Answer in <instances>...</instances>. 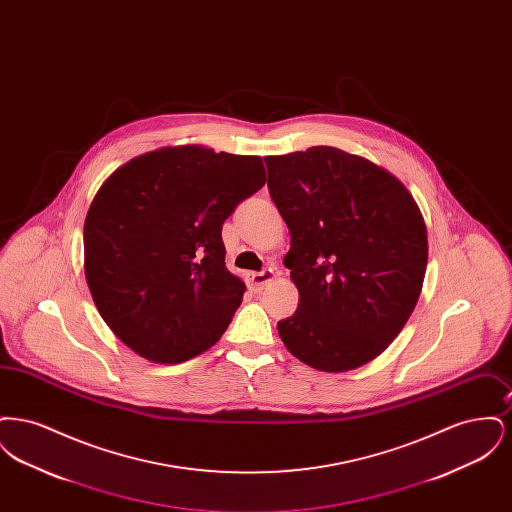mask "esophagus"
Listing matches in <instances>:
<instances>
[{
  "mask_svg": "<svg viewBox=\"0 0 512 512\" xmlns=\"http://www.w3.org/2000/svg\"><path fill=\"white\" fill-rule=\"evenodd\" d=\"M245 278L253 290H263L268 282L276 278V272L272 268H263L261 272H247Z\"/></svg>",
  "mask_w": 512,
  "mask_h": 512,
  "instance_id": "obj_1",
  "label": "esophagus"
}]
</instances>
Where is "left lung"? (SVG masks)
Masks as SVG:
<instances>
[{
    "instance_id": "obj_1",
    "label": "left lung",
    "mask_w": 512,
    "mask_h": 512,
    "mask_svg": "<svg viewBox=\"0 0 512 512\" xmlns=\"http://www.w3.org/2000/svg\"><path fill=\"white\" fill-rule=\"evenodd\" d=\"M288 224L299 305L278 322L288 351L324 372L376 359L403 330L428 263L426 224L407 188L365 157L315 146L265 157Z\"/></svg>"
}]
</instances>
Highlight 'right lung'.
<instances>
[{
  "mask_svg": "<svg viewBox=\"0 0 512 512\" xmlns=\"http://www.w3.org/2000/svg\"><path fill=\"white\" fill-rule=\"evenodd\" d=\"M265 182L261 157L199 146L151 151L107 178L84 222V272L122 343L172 365L220 340L245 292L224 265L222 224Z\"/></svg>",
  "mask_w": 512,
  "mask_h": 512,
  "instance_id": "add662e5",
  "label": "right lung"
}]
</instances>
